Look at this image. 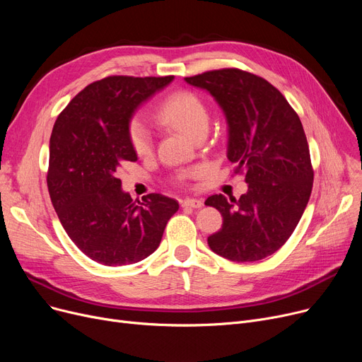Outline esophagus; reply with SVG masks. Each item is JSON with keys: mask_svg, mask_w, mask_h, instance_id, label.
I'll use <instances>...</instances> for the list:
<instances>
[{"mask_svg": "<svg viewBox=\"0 0 362 362\" xmlns=\"http://www.w3.org/2000/svg\"><path fill=\"white\" fill-rule=\"evenodd\" d=\"M182 205L187 206V208H201V206H204V202H202V199H198V198H186L182 202Z\"/></svg>", "mask_w": 362, "mask_h": 362, "instance_id": "obj_1", "label": "esophagus"}]
</instances>
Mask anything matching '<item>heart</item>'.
<instances>
[{"label":"heart","instance_id":"heart-1","mask_svg":"<svg viewBox=\"0 0 362 362\" xmlns=\"http://www.w3.org/2000/svg\"><path fill=\"white\" fill-rule=\"evenodd\" d=\"M157 120L168 127H173L187 138L194 139L198 133L205 132L210 123V112L205 103L197 93L189 90H179L167 97L157 110ZM129 141L138 156H148L152 151V133L145 122L139 117H133L129 123ZM199 170H194L189 175H198Z\"/></svg>","mask_w":362,"mask_h":362}]
</instances>
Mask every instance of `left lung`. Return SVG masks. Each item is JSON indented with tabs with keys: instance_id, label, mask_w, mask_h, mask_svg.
I'll return each instance as SVG.
<instances>
[{
	"instance_id": "8db88e82",
	"label": "left lung",
	"mask_w": 362,
	"mask_h": 362,
	"mask_svg": "<svg viewBox=\"0 0 362 362\" xmlns=\"http://www.w3.org/2000/svg\"><path fill=\"white\" fill-rule=\"evenodd\" d=\"M210 92L227 122V158L243 171L248 192L211 195L221 229L211 251L236 262L270 257L293 233L311 197L314 171L305 132L279 89L257 74L221 69L185 78Z\"/></svg>"
}]
</instances>
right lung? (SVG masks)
I'll return each mask as SVG.
<instances>
[{"label":"right lung","instance_id":"right-lung-1","mask_svg":"<svg viewBox=\"0 0 362 362\" xmlns=\"http://www.w3.org/2000/svg\"><path fill=\"white\" fill-rule=\"evenodd\" d=\"M175 78L108 76L88 85L55 120L48 191L66 233L90 259L135 264L154 252L179 202L149 194L141 202L122 189L117 170L136 161L129 123L138 107Z\"/></svg>","mask_w":362,"mask_h":362}]
</instances>
